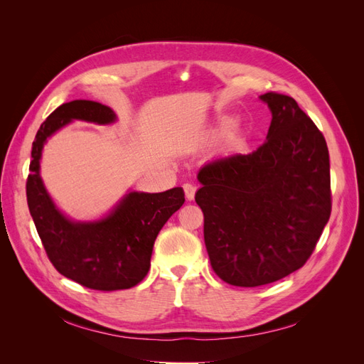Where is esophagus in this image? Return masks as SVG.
<instances>
[{"label": "esophagus", "mask_w": 364, "mask_h": 364, "mask_svg": "<svg viewBox=\"0 0 364 364\" xmlns=\"http://www.w3.org/2000/svg\"><path fill=\"white\" fill-rule=\"evenodd\" d=\"M183 191H185L186 199H188V200H193V199H194L196 186H194L193 183H183Z\"/></svg>", "instance_id": "esophagus-1"}]
</instances>
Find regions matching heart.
Segmentation results:
<instances>
[{"label":"heart","instance_id":"1","mask_svg":"<svg viewBox=\"0 0 364 364\" xmlns=\"http://www.w3.org/2000/svg\"><path fill=\"white\" fill-rule=\"evenodd\" d=\"M234 124V121L232 119H223V123L222 124H220V132H222V130H226V129H229L230 126H232Z\"/></svg>","mask_w":364,"mask_h":364}]
</instances>
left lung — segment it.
Segmentation results:
<instances>
[{"label": "left lung", "instance_id": "8db88e82", "mask_svg": "<svg viewBox=\"0 0 364 364\" xmlns=\"http://www.w3.org/2000/svg\"><path fill=\"white\" fill-rule=\"evenodd\" d=\"M272 112L266 142L249 155L205 164L196 202L217 277L237 287L301 269L331 215L329 153L322 132L289 95H259Z\"/></svg>", "mask_w": 364, "mask_h": 364}]
</instances>
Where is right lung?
<instances>
[{
  "instance_id": "add662e5",
  "label": "right lung",
  "mask_w": 364,
  "mask_h": 364,
  "mask_svg": "<svg viewBox=\"0 0 364 364\" xmlns=\"http://www.w3.org/2000/svg\"><path fill=\"white\" fill-rule=\"evenodd\" d=\"M74 119L111 124V107L91 100L60 105L38 130L31 147L27 203L36 230L56 270L83 287L114 291L135 287L150 269L153 245L162 226L185 202L181 186L164 193L129 191L109 214L74 222L59 211L41 178L42 149Z\"/></svg>"
}]
</instances>
